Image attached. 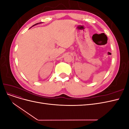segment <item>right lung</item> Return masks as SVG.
Segmentation results:
<instances>
[{
    "mask_svg": "<svg viewBox=\"0 0 129 129\" xmlns=\"http://www.w3.org/2000/svg\"><path fill=\"white\" fill-rule=\"evenodd\" d=\"M40 23H41V22H39V23H37V24H35V25H34L33 26H32V27H33V26H35V25H38V24H40Z\"/></svg>",
    "mask_w": 129,
    "mask_h": 129,
    "instance_id": "obj_1",
    "label": "right lung"
}]
</instances>
